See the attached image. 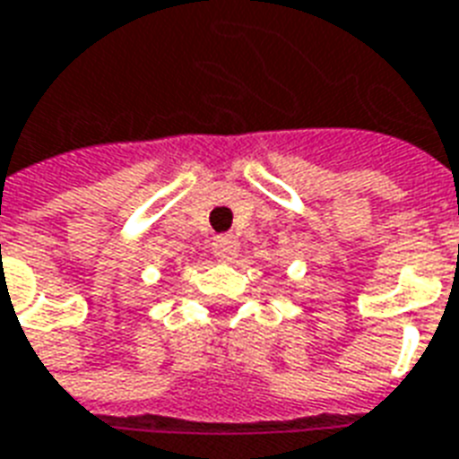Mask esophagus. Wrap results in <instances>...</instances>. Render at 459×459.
Wrapping results in <instances>:
<instances>
[{"label":"esophagus","instance_id":"34e87169","mask_svg":"<svg viewBox=\"0 0 459 459\" xmlns=\"http://www.w3.org/2000/svg\"><path fill=\"white\" fill-rule=\"evenodd\" d=\"M238 238L230 236V233H223V236L214 238V255L221 257V260H230L233 255L238 253Z\"/></svg>","mask_w":459,"mask_h":459}]
</instances>
